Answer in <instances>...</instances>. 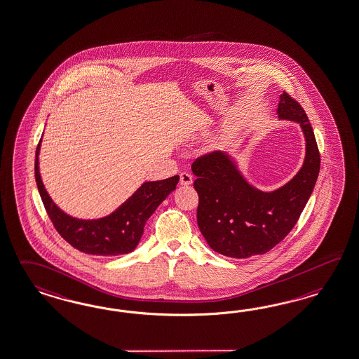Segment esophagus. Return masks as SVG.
I'll return each instance as SVG.
<instances>
[{
  "label": "esophagus",
  "mask_w": 359,
  "mask_h": 359,
  "mask_svg": "<svg viewBox=\"0 0 359 359\" xmlns=\"http://www.w3.org/2000/svg\"><path fill=\"white\" fill-rule=\"evenodd\" d=\"M193 175L187 173V172H182L180 175V182H181V184H184V186H189V184H193Z\"/></svg>",
  "instance_id": "34e87169"
}]
</instances>
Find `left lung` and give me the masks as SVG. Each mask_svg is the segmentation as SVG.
<instances>
[{
  "label": "left lung",
  "mask_w": 359,
  "mask_h": 359,
  "mask_svg": "<svg viewBox=\"0 0 359 359\" xmlns=\"http://www.w3.org/2000/svg\"><path fill=\"white\" fill-rule=\"evenodd\" d=\"M278 120L297 122L304 133V160L297 175L272 191L248 182L226 151L199 157L191 165L199 194L198 226L208 246L225 257L266 254L285 238L311 196L320 170V155L304 108L280 95Z\"/></svg>",
  "instance_id": "1"
}]
</instances>
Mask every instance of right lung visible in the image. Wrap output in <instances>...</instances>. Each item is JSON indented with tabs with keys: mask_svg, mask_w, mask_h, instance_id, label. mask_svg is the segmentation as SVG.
Returning <instances> with one entry per match:
<instances>
[{
	"mask_svg": "<svg viewBox=\"0 0 359 359\" xmlns=\"http://www.w3.org/2000/svg\"><path fill=\"white\" fill-rule=\"evenodd\" d=\"M41 140L43 135L35 156L37 189L50 220L62 238L73 248L90 255L116 257L134 251L143 236L148 219L165 201L166 196L175 191L180 175L161 181L143 182L135 193L108 216L100 219H78L62 211L46 191L39 166Z\"/></svg>",
	"mask_w": 359,
	"mask_h": 359,
	"instance_id": "1",
	"label": "right lung"
}]
</instances>
